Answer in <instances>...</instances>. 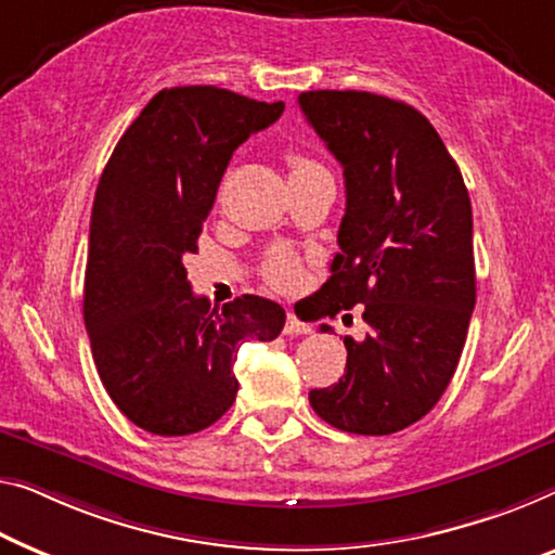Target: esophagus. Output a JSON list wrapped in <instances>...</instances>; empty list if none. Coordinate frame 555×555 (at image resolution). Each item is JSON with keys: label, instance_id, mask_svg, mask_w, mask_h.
Returning <instances> with one entry per match:
<instances>
[{"label": "esophagus", "instance_id": "34e87169", "mask_svg": "<svg viewBox=\"0 0 555 555\" xmlns=\"http://www.w3.org/2000/svg\"><path fill=\"white\" fill-rule=\"evenodd\" d=\"M311 326L304 324V321L296 319V313H288L286 317V326H284V334L288 336H299V334H309Z\"/></svg>", "mask_w": 555, "mask_h": 555}]
</instances>
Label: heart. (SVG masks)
Returning <instances> with one entry per match:
<instances>
[{"mask_svg": "<svg viewBox=\"0 0 555 555\" xmlns=\"http://www.w3.org/2000/svg\"><path fill=\"white\" fill-rule=\"evenodd\" d=\"M286 162H288V169H292V177H296V173H304V171H311V169H319L317 164L309 159V156L296 154V152H288ZM269 279H271V284H276V286H292L296 279V263L292 256L276 254L274 259L269 261Z\"/></svg>", "mask_w": 555, "mask_h": 555, "instance_id": "heart-1", "label": "heart"}]
</instances>
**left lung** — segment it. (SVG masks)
Segmentation results:
<instances>
[{"mask_svg": "<svg viewBox=\"0 0 555 555\" xmlns=\"http://www.w3.org/2000/svg\"><path fill=\"white\" fill-rule=\"evenodd\" d=\"M299 104L346 184L341 251L317 319L363 306L369 324L363 341L344 338V376L309 391L311 409L346 434L403 431L436 406L466 344L476 304L468 189L413 106L334 89L304 92Z\"/></svg>", "mask_w": 555, "mask_h": 555, "instance_id": "8db88e82", "label": "left lung"}]
</instances>
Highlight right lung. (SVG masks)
Segmentation results:
<instances>
[{
	"mask_svg": "<svg viewBox=\"0 0 555 555\" xmlns=\"http://www.w3.org/2000/svg\"><path fill=\"white\" fill-rule=\"evenodd\" d=\"M281 112L284 102L219 87L162 89L99 179L85 326L106 393L149 434L209 428L236 399L238 346L284 328L276 301L244 294L219 309L192 292L184 269L231 154Z\"/></svg>",
	"mask_w": 555,
	"mask_h": 555,
	"instance_id": "1",
	"label": "right lung"
}]
</instances>
